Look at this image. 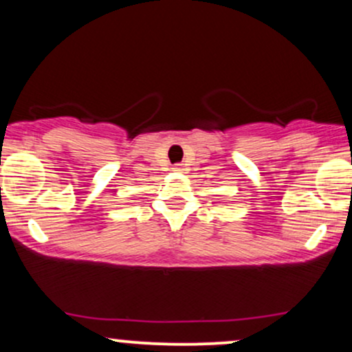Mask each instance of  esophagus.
<instances>
[{
  "label": "esophagus",
  "mask_w": 352,
  "mask_h": 352,
  "mask_svg": "<svg viewBox=\"0 0 352 352\" xmlns=\"http://www.w3.org/2000/svg\"><path fill=\"white\" fill-rule=\"evenodd\" d=\"M172 168H173V170H175V172H182V164H175Z\"/></svg>",
  "instance_id": "34e87169"
}]
</instances>
